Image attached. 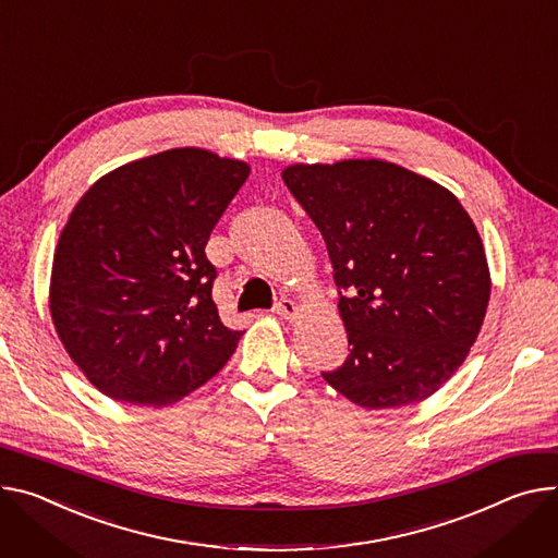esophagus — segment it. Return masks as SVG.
<instances>
[{"label": "esophagus", "instance_id": "esophagus-1", "mask_svg": "<svg viewBox=\"0 0 558 558\" xmlns=\"http://www.w3.org/2000/svg\"><path fill=\"white\" fill-rule=\"evenodd\" d=\"M282 320H289V323H293L298 316H300V307L295 305L293 300H289V298H282L278 305H276V310H274Z\"/></svg>", "mask_w": 558, "mask_h": 558}]
</instances>
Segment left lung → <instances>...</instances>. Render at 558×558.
<instances>
[{
    "instance_id": "obj_1",
    "label": "left lung",
    "mask_w": 558,
    "mask_h": 558,
    "mask_svg": "<svg viewBox=\"0 0 558 558\" xmlns=\"http://www.w3.org/2000/svg\"><path fill=\"white\" fill-rule=\"evenodd\" d=\"M282 180L320 229L349 338L323 378L365 410L429 398L465 363L485 320V246L449 189L385 160L289 165Z\"/></svg>"
}]
</instances>
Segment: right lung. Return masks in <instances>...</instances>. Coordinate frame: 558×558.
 <instances>
[{"instance_id":"right-lung-1","label":"right lung","mask_w":558,"mask_h":558,"mask_svg":"<svg viewBox=\"0 0 558 558\" xmlns=\"http://www.w3.org/2000/svg\"><path fill=\"white\" fill-rule=\"evenodd\" d=\"M251 167L182 146L99 178L60 233L48 287L56 331L113 400L167 408L238 347L211 298L209 235Z\"/></svg>"}]
</instances>
